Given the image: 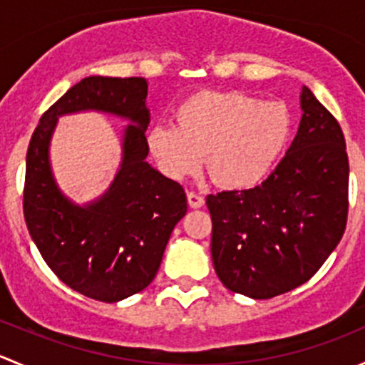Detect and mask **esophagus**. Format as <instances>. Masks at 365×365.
I'll return each mask as SVG.
<instances>
[{
  "label": "esophagus",
  "instance_id": "34e87169",
  "mask_svg": "<svg viewBox=\"0 0 365 365\" xmlns=\"http://www.w3.org/2000/svg\"><path fill=\"white\" fill-rule=\"evenodd\" d=\"M187 200H189L190 208H201L205 205V197L196 192H187Z\"/></svg>",
  "mask_w": 365,
  "mask_h": 365
}]
</instances>
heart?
<instances>
[{
  "mask_svg": "<svg viewBox=\"0 0 365 365\" xmlns=\"http://www.w3.org/2000/svg\"><path fill=\"white\" fill-rule=\"evenodd\" d=\"M178 125H153L148 150L168 178L200 169L201 155L213 183L231 190L256 187L281 159L292 114L281 102H261L242 91H200L176 109Z\"/></svg>",
  "mask_w": 365,
  "mask_h": 365,
  "instance_id": "obj_1",
  "label": "heart"
}]
</instances>
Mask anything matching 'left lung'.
Segmentation results:
<instances>
[{"label": "left lung", "instance_id": "obj_1", "mask_svg": "<svg viewBox=\"0 0 365 365\" xmlns=\"http://www.w3.org/2000/svg\"><path fill=\"white\" fill-rule=\"evenodd\" d=\"M292 146L261 185L206 196L220 282L263 300L307 282L341 242L348 219L344 134L307 86Z\"/></svg>", "mask_w": 365, "mask_h": 365}]
</instances>
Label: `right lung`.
<instances>
[{
	"label": "right lung",
	"mask_w": 365,
	"mask_h": 365,
	"mask_svg": "<svg viewBox=\"0 0 365 365\" xmlns=\"http://www.w3.org/2000/svg\"><path fill=\"white\" fill-rule=\"evenodd\" d=\"M146 93L143 77L79 81L42 114L26 155L23 208L33 242L61 282L108 304L143 292L155 279L171 231L187 213L183 187L145 160ZM86 108L127 117L135 125L125 131L124 160L108 192L77 207L53 182L48 141L58 115Z\"/></svg>",
	"instance_id": "1"
}]
</instances>
